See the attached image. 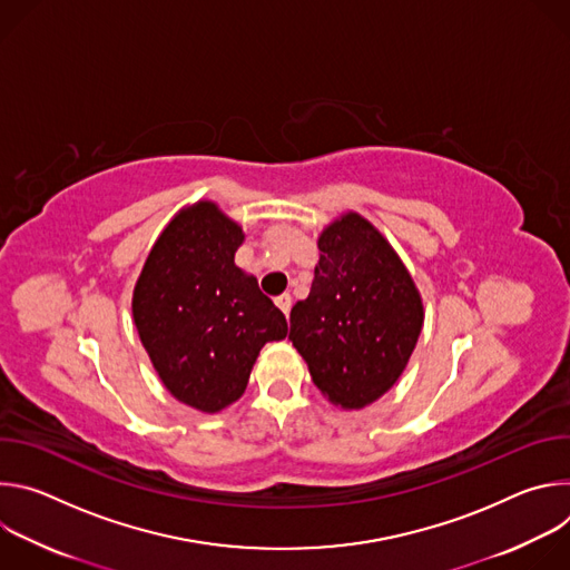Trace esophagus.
Instances as JSON below:
<instances>
[{
    "instance_id": "1",
    "label": "esophagus",
    "mask_w": 570,
    "mask_h": 570,
    "mask_svg": "<svg viewBox=\"0 0 570 570\" xmlns=\"http://www.w3.org/2000/svg\"><path fill=\"white\" fill-rule=\"evenodd\" d=\"M275 304H277V306H279V308H282V311H284V315H286V317H288V311H291V304H293V297H291V295H288V293H282V295H277V297H275Z\"/></svg>"
}]
</instances>
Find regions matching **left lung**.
Returning <instances> with one entry per match:
<instances>
[{
	"label": "left lung",
	"instance_id": "1",
	"mask_svg": "<svg viewBox=\"0 0 570 570\" xmlns=\"http://www.w3.org/2000/svg\"><path fill=\"white\" fill-rule=\"evenodd\" d=\"M306 299L291 308L288 341L317 390L341 409H365L409 363L424 322L422 297L390 243L358 214L317 238Z\"/></svg>",
	"mask_w": 570,
	"mask_h": 570
}]
</instances>
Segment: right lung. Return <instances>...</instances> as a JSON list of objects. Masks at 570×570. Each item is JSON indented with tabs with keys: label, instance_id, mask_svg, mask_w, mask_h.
Returning a JSON list of instances; mask_svg holds the SVG:
<instances>
[{
	"label": "right lung",
	"instance_id": "obj_1",
	"mask_svg": "<svg viewBox=\"0 0 570 570\" xmlns=\"http://www.w3.org/2000/svg\"><path fill=\"white\" fill-rule=\"evenodd\" d=\"M240 240V227L214 203L183 209L155 240L132 295L135 327L155 372L203 413L236 401L262 347L288 332L257 279L234 266Z\"/></svg>",
	"mask_w": 570,
	"mask_h": 570
}]
</instances>
